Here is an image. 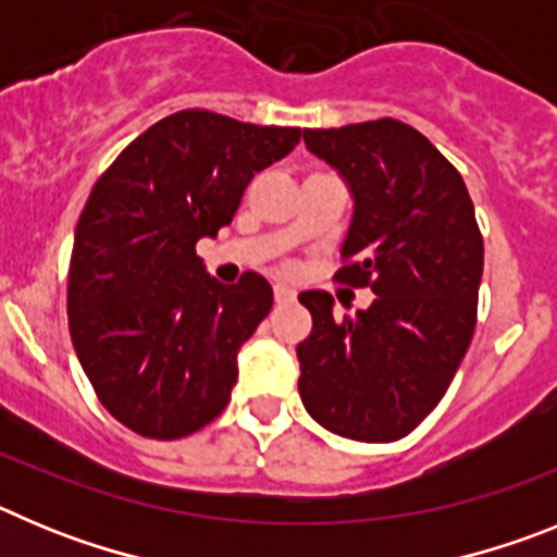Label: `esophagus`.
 Masks as SVG:
<instances>
[{
    "label": "esophagus",
    "instance_id": "1",
    "mask_svg": "<svg viewBox=\"0 0 557 557\" xmlns=\"http://www.w3.org/2000/svg\"><path fill=\"white\" fill-rule=\"evenodd\" d=\"M275 304H293L295 301V289L287 287V284H275Z\"/></svg>",
    "mask_w": 557,
    "mask_h": 557
}]
</instances>
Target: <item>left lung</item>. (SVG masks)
Masks as SVG:
<instances>
[{
  "label": "left lung",
  "mask_w": 557,
  "mask_h": 557,
  "mask_svg": "<svg viewBox=\"0 0 557 557\" xmlns=\"http://www.w3.org/2000/svg\"><path fill=\"white\" fill-rule=\"evenodd\" d=\"M354 198L337 282L371 287L368 309L334 321V298L301 293L298 393L329 432L366 444L410 435L444 398L476 326L482 234L460 172L398 120L304 131Z\"/></svg>",
  "instance_id": "obj_1"
}]
</instances>
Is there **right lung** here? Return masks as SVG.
<instances>
[{"instance_id": "obj_1", "label": "right lung", "mask_w": 557, "mask_h": 557, "mask_svg": "<svg viewBox=\"0 0 557 557\" xmlns=\"http://www.w3.org/2000/svg\"><path fill=\"white\" fill-rule=\"evenodd\" d=\"M301 127L178 111L147 127L100 175L69 262V332L88 382L120 424L175 441L211 424L236 354L273 307L259 273L220 284L195 245L234 220L256 172Z\"/></svg>"}]
</instances>
